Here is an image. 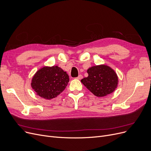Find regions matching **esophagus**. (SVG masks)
Wrapping results in <instances>:
<instances>
[{"mask_svg":"<svg viewBox=\"0 0 151 151\" xmlns=\"http://www.w3.org/2000/svg\"><path fill=\"white\" fill-rule=\"evenodd\" d=\"M83 78V76H82L81 75H79V76L76 78V79H77V80H81V79H82Z\"/></svg>","mask_w":151,"mask_h":151,"instance_id":"esophagus-1","label":"esophagus"}]
</instances>
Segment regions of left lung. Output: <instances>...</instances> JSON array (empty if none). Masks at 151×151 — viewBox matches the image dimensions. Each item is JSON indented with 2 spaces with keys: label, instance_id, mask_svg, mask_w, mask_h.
<instances>
[{
  "label": "left lung",
  "instance_id": "left-lung-1",
  "mask_svg": "<svg viewBox=\"0 0 151 151\" xmlns=\"http://www.w3.org/2000/svg\"><path fill=\"white\" fill-rule=\"evenodd\" d=\"M87 73L88 76L81 81L94 96L105 97L117 88L118 76L110 67L104 64L93 66L88 69Z\"/></svg>",
  "mask_w": 151,
  "mask_h": 151
}]
</instances>
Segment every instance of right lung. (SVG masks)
<instances>
[{"label": "right lung", "mask_w": 151, "mask_h": 151, "mask_svg": "<svg viewBox=\"0 0 151 151\" xmlns=\"http://www.w3.org/2000/svg\"><path fill=\"white\" fill-rule=\"evenodd\" d=\"M69 82L66 71L55 65L40 68L31 81V87L37 96L46 100L56 97L64 91Z\"/></svg>", "instance_id": "right-lung-1"}]
</instances>
